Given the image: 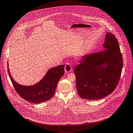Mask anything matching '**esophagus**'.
Here are the masks:
<instances>
[{"label":"esophagus","instance_id":"obj_1","mask_svg":"<svg viewBox=\"0 0 133 133\" xmlns=\"http://www.w3.org/2000/svg\"><path fill=\"white\" fill-rule=\"evenodd\" d=\"M64 70L66 72H70L72 71L71 65L69 63H66L64 68Z\"/></svg>","mask_w":133,"mask_h":133}]
</instances>
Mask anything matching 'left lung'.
I'll use <instances>...</instances> for the list:
<instances>
[{
	"label": "left lung",
	"mask_w": 133,
	"mask_h": 133,
	"mask_svg": "<svg viewBox=\"0 0 133 133\" xmlns=\"http://www.w3.org/2000/svg\"><path fill=\"white\" fill-rule=\"evenodd\" d=\"M103 44L106 50L85 55L74 69L79 96L95 100L111 94L121 78L122 57L115 36L107 32Z\"/></svg>",
	"instance_id": "left-lung-1"
}]
</instances>
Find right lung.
<instances>
[{"mask_svg": "<svg viewBox=\"0 0 133 133\" xmlns=\"http://www.w3.org/2000/svg\"><path fill=\"white\" fill-rule=\"evenodd\" d=\"M64 65L52 68L49 70L44 78L37 83L24 86L18 84L13 79L8 62V74L15 89L23 99L35 104L48 101L54 96L57 83L64 74Z\"/></svg>", "mask_w": 133, "mask_h": 133, "instance_id": "1", "label": "right lung"}]
</instances>
